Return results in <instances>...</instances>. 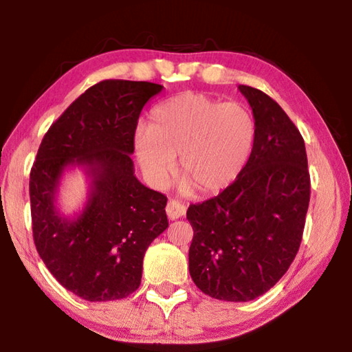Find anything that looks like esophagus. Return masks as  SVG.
Masks as SVG:
<instances>
[{"label": "esophagus", "mask_w": 352, "mask_h": 352, "mask_svg": "<svg viewBox=\"0 0 352 352\" xmlns=\"http://www.w3.org/2000/svg\"><path fill=\"white\" fill-rule=\"evenodd\" d=\"M166 214H168V217L170 220L180 219L186 214V206L180 204L178 200H169L168 205H166Z\"/></svg>", "instance_id": "esophagus-1"}]
</instances>
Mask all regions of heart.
<instances>
[{
    "label": "heart",
    "mask_w": 352,
    "mask_h": 352,
    "mask_svg": "<svg viewBox=\"0 0 352 352\" xmlns=\"http://www.w3.org/2000/svg\"><path fill=\"white\" fill-rule=\"evenodd\" d=\"M256 133V119L247 105L183 93L153 107L147 129L135 135V153L155 186L168 184L178 155L183 186L197 195H212L242 174Z\"/></svg>",
    "instance_id": "heart-1"
}]
</instances>
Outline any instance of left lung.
<instances>
[{
  "mask_svg": "<svg viewBox=\"0 0 352 352\" xmlns=\"http://www.w3.org/2000/svg\"><path fill=\"white\" fill-rule=\"evenodd\" d=\"M256 119L253 153L216 197L189 205V273L216 300L250 301L270 290L300 248L311 200L305 140L258 88L239 85Z\"/></svg>",
  "mask_w": 352,
  "mask_h": 352,
  "instance_id": "8db88e82",
  "label": "left lung"
}]
</instances>
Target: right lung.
<instances>
[{
    "mask_svg": "<svg viewBox=\"0 0 352 352\" xmlns=\"http://www.w3.org/2000/svg\"><path fill=\"white\" fill-rule=\"evenodd\" d=\"M162 90L152 82H99L62 113L38 147L29 178L35 248L52 276L82 300L133 294L146 250L169 226L168 199L135 177L130 158L142 107ZM71 165H80L92 180L74 219L54 204Z\"/></svg>",
    "mask_w": 352,
    "mask_h": 352,
    "instance_id": "1",
    "label": "right lung"
}]
</instances>
